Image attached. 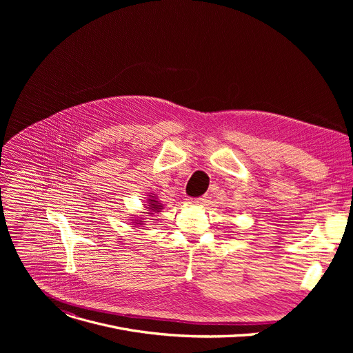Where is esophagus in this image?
Listing matches in <instances>:
<instances>
[{"instance_id":"1","label":"esophagus","mask_w":353,"mask_h":353,"mask_svg":"<svg viewBox=\"0 0 353 353\" xmlns=\"http://www.w3.org/2000/svg\"><path fill=\"white\" fill-rule=\"evenodd\" d=\"M190 204H204L205 198L204 196H195V198H188Z\"/></svg>"}]
</instances>
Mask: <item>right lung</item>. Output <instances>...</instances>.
<instances>
[{"label": "right lung", "mask_w": 353, "mask_h": 353, "mask_svg": "<svg viewBox=\"0 0 353 353\" xmlns=\"http://www.w3.org/2000/svg\"><path fill=\"white\" fill-rule=\"evenodd\" d=\"M149 203H150V205H148V207L150 208V211H157V212H159L161 205H158V201H155V199H149Z\"/></svg>", "instance_id": "1"}]
</instances>
